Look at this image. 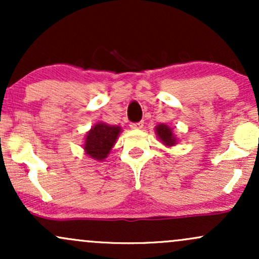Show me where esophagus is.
<instances>
[{
  "label": "esophagus",
  "mask_w": 259,
  "mask_h": 259,
  "mask_svg": "<svg viewBox=\"0 0 259 259\" xmlns=\"http://www.w3.org/2000/svg\"><path fill=\"white\" fill-rule=\"evenodd\" d=\"M130 126H132L133 129H142V126H144V121H138V123H132V124H130Z\"/></svg>",
  "instance_id": "esophagus-1"
}]
</instances>
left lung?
Listing matches in <instances>:
<instances>
[{"label":"left lung","mask_w":259,"mask_h":259,"mask_svg":"<svg viewBox=\"0 0 259 259\" xmlns=\"http://www.w3.org/2000/svg\"><path fill=\"white\" fill-rule=\"evenodd\" d=\"M156 132L160 141L164 145H167V146H173V145H175V142H177V139L174 138L171 129L168 125L159 124V125H157L156 127Z\"/></svg>","instance_id":"left-lung-1"}]
</instances>
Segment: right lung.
Listing matches in <instances>:
<instances>
[{"instance_id": "obj_1", "label": "right lung", "mask_w": 259, "mask_h": 259, "mask_svg": "<svg viewBox=\"0 0 259 259\" xmlns=\"http://www.w3.org/2000/svg\"><path fill=\"white\" fill-rule=\"evenodd\" d=\"M119 133V126H111L105 123L96 124L86 135L84 146L86 153L95 159H105Z\"/></svg>"}]
</instances>
